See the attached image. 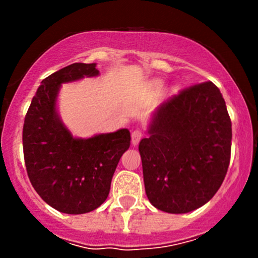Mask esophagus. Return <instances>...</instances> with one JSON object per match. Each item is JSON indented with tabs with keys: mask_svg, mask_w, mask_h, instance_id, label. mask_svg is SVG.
<instances>
[{
	"mask_svg": "<svg viewBox=\"0 0 258 258\" xmlns=\"http://www.w3.org/2000/svg\"><path fill=\"white\" fill-rule=\"evenodd\" d=\"M142 137H144V132H142L141 130H135V131L132 132V135H131L132 145L136 146L137 144H139L140 141H141Z\"/></svg>",
	"mask_w": 258,
	"mask_h": 258,
	"instance_id": "1",
	"label": "esophagus"
}]
</instances>
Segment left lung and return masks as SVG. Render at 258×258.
<instances>
[{
	"label": "left lung",
	"mask_w": 258,
	"mask_h": 258,
	"mask_svg": "<svg viewBox=\"0 0 258 258\" xmlns=\"http://www.w3.org/2000/svg\"><path fill=\"white\" fill-rule=\"evenodd\" d=\"M140 142L148 201L168 213H187L210 201L231 157L232 128L217 86L181 91L155 111Z\"/></svg>",
	"instance_id": "1"
}]
</instances>
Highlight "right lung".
Segmentation results:
<instances>
[{"label":"right lung","instance_id":"add662e5","mask_svg":"<svg viewBox=\"0 0 258 258\" xmlns=\"http://www.w3.org/2000/svg\"><path fill=\"white\" fill-rule=\"evenodd\" d=\"M98 75L96 63H72L49 75L25 117L22 142L28 178L46 204L69 215L91 212L106 201L119 158L131 141L127 128L75 137L59 117L62 83Z\"/></svg>","mask_w":258,"mask_h":258}]
</instances>
